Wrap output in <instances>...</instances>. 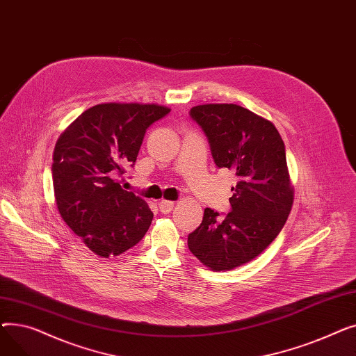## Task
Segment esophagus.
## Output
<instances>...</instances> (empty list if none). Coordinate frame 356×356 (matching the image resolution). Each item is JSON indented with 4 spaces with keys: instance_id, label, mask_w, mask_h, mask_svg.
Wrapping results in <instances>:
<instances>
[{
    "instance_id": "34e87169",
    "label": "esophagus",
    "mask_w": 356,
    "mask_h": 356,
    "mask_svg": "<svg viewBox=\"0 0 356 356\" xmlns=\"http://www.w3.org/2000/svg\"><path fill=\"white\" fill-rule=\"evenodd\" d=\"M159 208H160V212H161V213L167 215V213H170V212L173 211L175 203L170 202V200H161V202L159 203Z\"/></svg>"
}]
</instances>
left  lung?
<instances>
[{
  "label": "left lung",
  "instance_id": "left-lung-1",
  "mask_svg": "<svg viewBox=\"0 0 356 356\" xmlns=\"http://www.w3.org/2000/svg\"><path fill=\"white\" fill-rule=\"evenodd\" d=\"M189 115L207 136L216 167L232 168L238 183L231 211L204 209L188 247L207 267L232 270L263 252L287 220L293 189L286 147L270 121L239 105H197Z\"/></svg>",
  "mask_w": 356,
  "mask_h": 356
}]
</instances>
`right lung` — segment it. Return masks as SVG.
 <instances>
[{"label":"right lung","instance_id":"obj_1","mask_svg":"<svg viewBox=\"0 0 356 356\" xmlns=\"http://www.w3.org/2000/svg\"><path fill=\"white\" fill-rule=\"evenodd\" d=\"M170 109L143 104H101L74 120L54 147L51 177L67 227L99 257L120 255L143 239L153 212L117 181L134 167L145 131Z\"/></svg>","mask_w":356,"mask_h":356}]
</instances>
